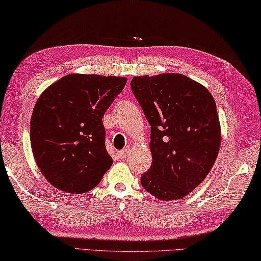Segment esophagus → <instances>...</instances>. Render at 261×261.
Listing matches in <instances>:
<instances>
[{
    "label": "esophagus",
    "instance_id": "34e87169",
    "mask_svg": "<svg viewBox=\"0 0 261 261\" xmlns=\"http://www.w3.org/2000/svg\"><path fill=\"white\" fill-rule=\"evenodd\" d=\"M129 151H130V147H126V148H124V150H122L121 152H119L118 153L119 159H125L126 155L129 154Z\"/></svg>",
    "mask_w": 261,
    "mask_h": 261
}]
</instances>
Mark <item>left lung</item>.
<instances>
[{"mask_svg":"<svg viewBox=\"0 0 261 261\" xmlns=\"http://www.w3.org/2000/svg\"><path fill=\"white\" fill-rule=\"evenodd\" d=\"M131 89L151 125L152 165L142 175V186L161 201L188 195L220 152L221 124L213 95L175 73L135 76Z\"/></svg>","mask_w":261,"mask_h":261,"instance_id":"1","label":"left lung"}]
</instances>
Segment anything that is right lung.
<instances>
[{"mask_svg":"<svg viewBox=\"0 0 261 261\" xmlns=\"http://www.w3.org/2000/svg\"><path fill=\"white\" fill-rule=\"evenodd\" d=\"M126 77L68 74L37 100L30 123L37 166L53 187L84 194L100 184L113 165L102 117Z\"/></svg>","mask_w":261,"mask_h":261,"instance_id":"1","label":"right lung"}]
</instances>
